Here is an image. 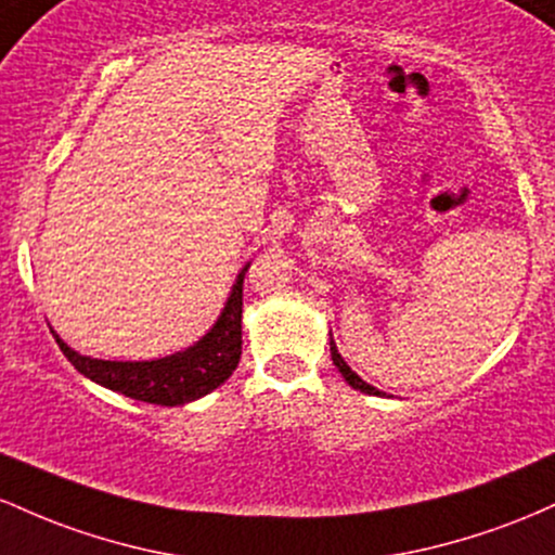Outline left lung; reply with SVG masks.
<instances>
[{
	"instance_id": "left-lung-1",
	"label": "left lung",
	"mask_w": 555,
	"mask_h": 555,
	"mask_svg": "<svg viewBox=\"0 0 555 555\" xmlns=\"http://www.w3.org/2000/svg\"><path fill=\"white\" fill-rule=\"evenodd\" d=\"M330 357H333V364L338 366V372H340V375H344V379H346L348 385H351V388H357V390H361V393H370V396H385L383 390L372 388L370 383H364V379H361V377L357 375V372H353L351 366L346 364V359L338 353V346H335L333 335H330Z\"/></svg>"
}]
</instances>
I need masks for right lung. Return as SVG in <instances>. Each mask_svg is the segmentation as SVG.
Masks as SVG:
<instances>
[{
    "label": "right lung",
    "instance_id": "obj_1",
    "mask_svg": "<svg viewBox=\"0 0 555 555\" xmlns=\"http://www.w3.org/2000/svg\"><path fill=\"white\" fill-rule=\"evenodd\" d=\"M251 261L241 267L230 288L225 307L207 333L194 346L170 357L146 359V361H109L93 359L73 351L65 340L54 333L67 361L83 377L104 388L115 390L143 403L157 406H183L196 398L220 388L241 361V314H244V275Z\"/></svg>",
    "mask_w": 555,
    "mask_h": 555
}]
</instances>
